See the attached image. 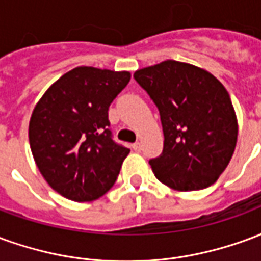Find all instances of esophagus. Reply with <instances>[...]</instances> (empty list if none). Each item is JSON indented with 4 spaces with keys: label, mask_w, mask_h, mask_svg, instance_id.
Listing matches in <instances>:
<instances>
[{
    "label": "esophagus",
    "mask_w": 261,
    "mask_h": 261,
    "mask_svg": "<svg viewBox=\"0 0 261 261\" xmlns=\"http://www.w3.org/2000/svg\"><path fill=\"white\" fill-rule=\"evenodd\" d=\"M133 149L137 151V152H140V151H141V142H134V144H133Z\"/></svg>",
    "instance_id": "obj_1"
}]
</instances>
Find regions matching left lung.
Listing matches in <instances>:
<instances>
[{
  "label": "left lung",
  "instance_id": "8db88e82",
  "mask_svg": "<svg viewBox=\"0 0 261 261\" xmlns=\"http://www.w3.org/2000/svg\"><path fill=\"white\" fill-rule=\"evenodd\" d=\"M158 108L164 151L149 161L159 181L179 192L214 185L233 155L238 121L229 93L214 75L168 60L136 71Z\"/></svg>",
  "mask_w": 261,
  "mask_h": 261
}]
</instances>
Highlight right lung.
I'll return each instance as SVG.
<instances>
[{"label": "right lung", "instance_id": "1", "mask_svg": "<svg viewBox=\"0 0 261 261\" xmlns=\"http://www.w3.org/2000/svg\"><path fill=\"white\" fill-rule=\"evenodd\" d=\"M127 71L76 67L50 86L33 110L29 142L50 187L92 201L117 180L130 149L113 140L109 106L130 82Z\"/></svg>", "mask_w": 261, "mask_h": 261}]
</instances>
